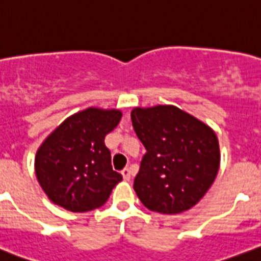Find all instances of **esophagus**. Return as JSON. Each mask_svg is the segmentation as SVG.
I'll return each mask as SVG.
<instances>
[{"label": "esophagus", "mask_w": 261, "mask_h": 261, "mask_svg": "<svg viewBox=\"0 0 261 261\" xmlns=\"http://www.w3.org/2000/svg\"><path fill=\"white\" fill-rule=\"evenodd\" d=\"M121 174H123L124 179H125V180H130V174H132V173H130V169L125 168V169L121 170Z\"/></svg>", "instance_id": "34e87169"}]
</instances>
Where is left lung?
<instances>
[{"label":"left lung","mask_w":261,"mask_h":261,"mask_svg":"<svg viewBox=\"0 0 261 261\" xmlns=\"http://www.w3.org/2000/svg\"><path fill=\"white\" fill-rule=\"evenodd\" d=\"M130 118L147 151L133 185L141 202L161 214L190 210L209 191L219 170L215 132L173 105L135 108Z\"/></svg>","instance_id":"obj_1"}]
</instances>
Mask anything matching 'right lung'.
I'll return each instance as SVG.
<instances>
[{"mask_svg":"<svg viewBox=\"0 0 261 261\" xmlns=\"http://www.w3.org/2000/svg\"><path fill=\"white\" fill-rule=\"evenodd\" d=\"M121 115L116 109L88 108L66 118L42 142L34 159L36 177L55 205L84 213L108 201L123 177L113 170L103 141Z\"/></svg>","mask_w":261,"mask_h":261,"instance_id":"obj_1","label":"right lung"}]
</instances>
